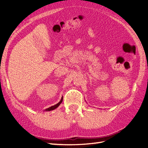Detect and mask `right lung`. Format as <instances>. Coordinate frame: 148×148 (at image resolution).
<instances>
[{
  "instance_id": "add662e5",
  "label": "right lung",
  "mask_w": 148,
  "mask_h": 148,
  "mask_svg": "<svg viewBox=\"0 0 148 148\" xmlns=\"http://www.w3.org/2000/svg\"><path fill=\"white\" fill-rule=\"evenodd\" d=\"M62 101H63V97H62L61 100L59 102V103H57V104H56V105H54V106H51V107H49V108L45 109V110H44V111H47V112H48V111H51V110H53L56 109V108H57V107L60 105V104L62 103Z\"/></svg>"
}]
</instances>
